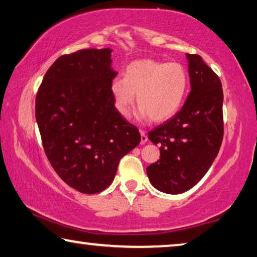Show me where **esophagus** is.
<instances>
[{"instance_id":"obj_1","label":"esophagus","mask_w":257,"mask_h":257,"mask_svg":"<svg viewBox=\"0 0 257 257\" xmlns=\"http://www.w3.org/2000/svg\"><path fill=\"white\" fill-rule=\"evenodd\" d=\"M141 144H145L146 142H148V136H146V134L144 130H141Z\"/></svg>"}]
</instances>
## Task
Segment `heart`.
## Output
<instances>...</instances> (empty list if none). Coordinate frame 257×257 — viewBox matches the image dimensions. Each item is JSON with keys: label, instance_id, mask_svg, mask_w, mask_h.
<instances>
[{"label": "heart", "instance_id": "obj_1", "mask_svg": "<svg viewBox=\"0 0 257 257\" xmlns=\"http://www.w3.org/2000/svg\"><path fill=\"white\" fill-rule=\"evenodd\" d=\"M187 89L189 76L181 64L153 59L130 63L124 77H114L111 83L115 106L121 115L128 116L137 93V117L143 120L150 116L154 122L166 121L176 114Z\"/></svg>", "mask_w": 257, "mask_h": 257}]
</instances>
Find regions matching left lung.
I'll return each instance as SVG.
<instances>
[{
  "label": "left lung",
  "instance_id": "obj_1",
  "mask_svg": "<svg viewBox=\"0 0 257 257\" xmlns=\"http://www.w3.org/2000/svg\"><path fill=\"white\" fill-rule=\"evenodd\" d=\"M191 91L180 112L149 133L160 159L146 168L157 190L178 194L205 176L223 140V90L219 77L199 55L186 54Z\"/></svg>",
  "mask_w": 257,
  "mask_h": 257
}]
</instances>
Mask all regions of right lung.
<instances>
[{"label": "right lung", "mask_w": 257, "mask_h": 257, "mask_svg": "<svg viewBox=\"0 0 257 257\" xmlns=\"http://www.w3.org/2000/svg\"><path fill=\"white\" fill-rule=\"evenodd\" d=\"M112 51L85 49L59 57L36 95L48 160L66 184L85 194L106 189L120 159L141 142L138 129L114 106Z\"/></svg>", "instance_id": "obj_1"}]
</instances>
